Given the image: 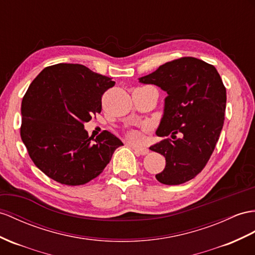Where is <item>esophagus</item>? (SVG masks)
<instances>
[{
  "mask_svg": "<svg viewBox=\"0 0 255 255\" xmlns=\"http://www.w3.org/2000/svg\"><path fill=\"white\" fill-rule=\"evenodd\" d=\"M133 151L135 153H138L139 155H146L148 153V149L145 147H139V146H132Z\"/></svg>",
  "mask_w": 255,
  "mask_h": 255,
  "instance_id": "esophagus-1",
  "label": "esophagus"
}]
</instances>
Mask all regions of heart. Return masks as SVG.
<instances>
[{"label": "heart", "instance_id": "1", "mask_svg": "<svg viewBox=\"0 0 255 255\" xmlns=\"http://www.w3.org/2000/svg\"><path fill=\"white\" fill-rule=\"evenodd\" d=\"M128 139L130 141H140L142 139V134L140 131H136V130H133V131H130L128 133Z\"/></svg>", "mask_w": 255, "mask_h": 255}]
</instances>
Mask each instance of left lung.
Segmentation results:
<instances>
[{"label":"left lung","instance_id":"1","mask_svg":"<svg viewBox=\"0 0 255 255\" xmlns=\"http://www.w3.org/2000/svg\"><path fill=\"white\" fill-rule=\"evenodd\" d=\"M139 81L168 94L156 133L172 139L149 147L166 158L156 179L166 185L185 183L206 167L220 138L226 108L224 84L212 64L194 57L166 62Z\"/></svg>","mask_w":255,"mask_h":255}]
</instances>
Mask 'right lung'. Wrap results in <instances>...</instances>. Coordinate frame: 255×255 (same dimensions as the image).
Instances as JSON below:
<instances>
[{
	"label": "right lung",
	"instance_id": "add662e5",
	"mask_svg": "<svg viewBox=\"0 0 255 255\" xmlns=\"http://www.w3.org/2000/svg\"><path fill=\"white\" fill-rule=\"evenodd\" d=\"M110 77L82 64L45 68L30 84L21 102V140L42 172L69 186L83 185L107 167L124 145L103 130L94 139L84 124L101 112V98L113 87Z\"/></svg>",
	"mask_w": 255,
	"mask_h": 255
}]
</instances>
